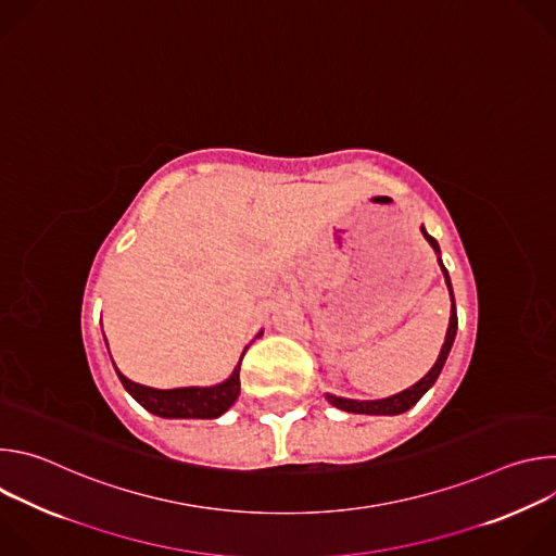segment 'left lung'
<instances>
[{
	"instance_id": "left-lung-1",
	"label": "left lung",
	"mask_w": 556,
	"mask_h": 556,
	"mask_svg": "<svg viewBox=\"0 0 556 556\" xmlns=\"http://www.w3.org/2000/svg\"><path fill=\"white\" fill-rule=\"evenodd\" d=\"M422 235L427 237V242L431 244V249L440 255L438 242L425 230V226H422ZM438 264H440V268H442V273H444V279H446V286H448V292H451V321H448V330H446V339H444L442 352H440L435 365L431 367V371H429L420 382H416L414 387H409V389H405V391H401V393H395V395H391V399H384V401H348V399H337V395H328V401H330L334 407H339V409H343V412H350V414H376V416H380V414H382V416L403 414V412L412 409V407L422 399V395L429 391V387L438 380V376H440V371H442V367H444V363H446V356H448V352H451V345H453V341H455V332H457V309H455V296H453L451 279H448V273H446V268H444V264H442L440 257H438Z\"/></svg>"
}]
</instances>
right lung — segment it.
Segmentation results:
<instances>
[{
    "label": "right lung",
    "mask_w": 556,
    "mask_h": 556,
    "mask_svg": "<svg viewBox=\"0 0 556 556\" xmlns=\"http://www.w3.org/2000/svg\"><path fill=\"white\" fill-rule=\"evenodd\" d=\"M249 350V348H247ZM244 350V354H247ZM242 354V358H244ZM240 363L228 380L215 387H182V389H151L125 378L118 369L123 387L151 414L163 418H217L222 416L240 395Z\"/></svg>",
    "instance_id": "1"
}]
</instances>
